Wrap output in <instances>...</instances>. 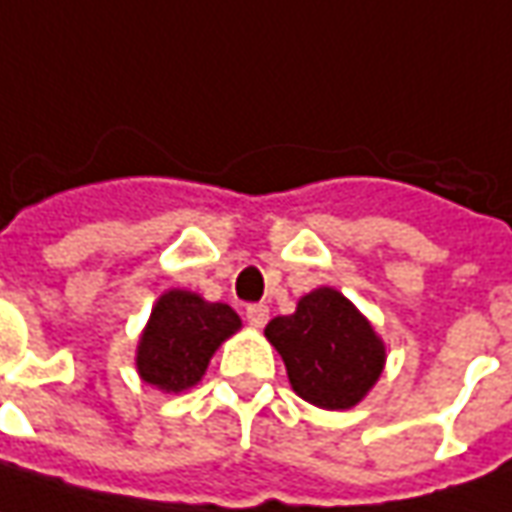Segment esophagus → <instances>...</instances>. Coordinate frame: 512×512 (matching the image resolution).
Masks as SVG:
<instances>
[{
	"label": "esophagus",
	"mask_w": 512,
	"mask_h": 512,
	"mask_svg": "<svg viewBox=\"0 0 512 512\" xmlns=\"http://www.w3.org/2000/svg\"><path fill=\"white\" fill-rule=\"evenodd\" d=\"M245 317H248V323L253 329H262L264 323H267V317H270V309L264 303H250L248 309H245Z\"/></svg>",
	"instance_id": "obj_1"
}]
</instances>
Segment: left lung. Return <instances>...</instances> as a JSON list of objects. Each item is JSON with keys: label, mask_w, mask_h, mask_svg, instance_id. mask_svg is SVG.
I'll use <instances>...</instances> for the list:
<instances>
[{"label": "left lung", "mask_w": 512, "mask_h": 512, "mask_svg": "<svg viewBox=\"0 0 512 512\" xmlns=\"http://www.w3.org/2000/svg\"><path fill=\"white\" fill-rule=\"evenodd\" d=\"M292 390L320 410H351L373 390L387 362L384 340L343 292L317 287L292 315L267 323Z\"/></svg>", "instance_id": "left-lung-1"}]
</instances>
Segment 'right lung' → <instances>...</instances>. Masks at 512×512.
Listing matches in <instances>:
<instances>
[{
	"label": "right lung",
	"mask_w": 512,
	"mask_h": 512,
	"mask_svg": "<svg viewBox=\"0 0 512 512\" xmlns=\"http://www.w3.org/2000/svg\"><path fill=\"white\" fill-rule=\"evenodd\" d=\"M239 329L242 320L228 303H211L192 290L161 292L136 345V373L161 393H183L203 379L214 351Z\"/></svg>",
	"instance_id": "obj_1"
}]
</instances>
